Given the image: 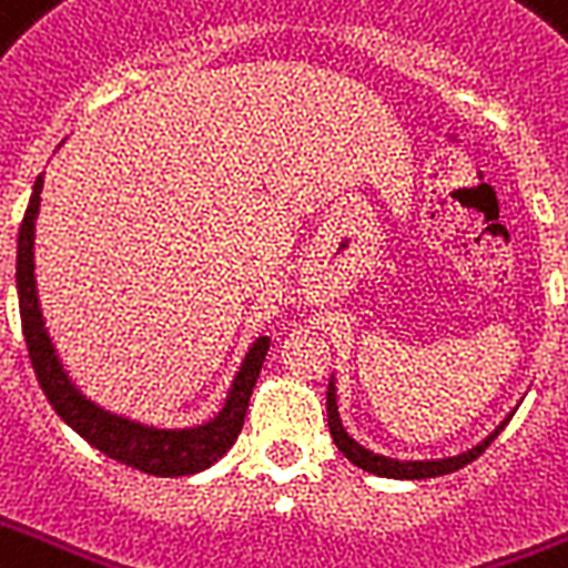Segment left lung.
Instances as JSON below:
<instances>
[{"label":"left lung","instance_id":"left-lung-1","mask_svg":"<svg viewBox=\"0 0 568 568\" xmlns=\"http://www.w3.org/2000/svg\"><path fill=\"white\" fill-rule=\"evenodd\" d=\"M513 417V414H509ZM506 417V419H509ZM506 419L500 426L488 435L483 444H476L474 449H467V453H458V456H449V458H432V462H399V458H387V456H378V453H372V449L361 447L357 440L345 432L339 419V408H336V387H333V381L327 384V426H331V438L333 444L339 447V453L352 465L363 467V470H369L375 476H387V479H432V476H444V474H453L458 467L470 465L474 458H479L491 447V440L504 432Z\"/></svg>","mask_w":568,"mask_h":568}]
</instances>
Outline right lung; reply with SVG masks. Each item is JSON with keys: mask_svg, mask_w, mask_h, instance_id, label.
<instances>
[{"mask_svg": "<svg viewBox=\"0 0 568 568\" xmlns=\"http://www.w3.org/2000/svg\"><path fill=\"white\" fill-rule=\"evenodd\" d=\"M41 187L43 175H38L29 207H26L23 226H20V237H17V297H20L26 348H29V361H32L43 396L80 438H85L94 449H101L103 456L115 458L121 465L136 467L151 476H190L205 470L216 458L226 456V449L241 435L246 405L253 396L255 378L262 372L271 339L258 336L253 342V348L246 352L244 363L232 381L223 410L202 426L154 428L136 423V419L110 414L92 399H85L80 389L73 387V381L68 378V372L55 354L53 339L43 327L41 303H38V288H34V220H38V207H41Z\"/></svg>", "mask_w": 568, "mask_h": 568, "instance_id": "right-lung-1", "label": "right lung"}]
</instances>
